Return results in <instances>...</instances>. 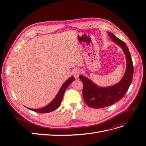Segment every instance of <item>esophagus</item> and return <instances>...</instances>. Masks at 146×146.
<instances>
[{
  "mask_svg": "<svg viewBox=\"0 0 146 146\" xmlns=\"http://www.w3.org/2000/svg\"><path fill=\"white\" fill-rule=\"evenodd\" d=\"M80 73H81L80 70V69H74V70H73V72H72V74H73V75H74V77L76 78H78V76H80Z\"/></svg>",
  "mask_w": 146,
  "mask_h": 146,
  "instance_id": "obj_1",
  "label": "esophagus"
}]
</instances>
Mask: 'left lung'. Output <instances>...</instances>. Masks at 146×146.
<instances>
[{
    "instance_id": "obj_1",
    "label": "left lung",
    "mask_w": 146,
    "mask_h": 146,
    "mask_svg": "<svg viewBox=\"0 0 146 146\" xmlns=\"http://www.w3.org/2000/svg\"><path fill=\"white\" fill-rule=\"evenodd\" d=\"M110 37L116 44L122 47L124 52L127 67L124 76L121 80L113 86L100 87L83 76H79L83 83V98L85 102L89 107L94 108H100L112 105L122 99L131 85L133 75V65L129 48L125 43L117 38L111 33H108Z\"/></svg>"
}]
</instances>
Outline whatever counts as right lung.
I'll return each instance as SVG.
<instances>
[{
	"label": "right lung",
	"mask_w": 146,
	"mask_h": 146,
	"mask_svg": "<svg viewBox=\"0 0 146 146\" xmlns=\"http://www.w3.org/2000/svg\"><path fill=\"white\" fill-rule=\"evenodd\" d=\"M74 80H75V78L73 77H71L69 78H68V80L66 81V82H64L63 84V85L61 86L60 90H59L58 94H57L56 96H55L54 99L53 100L50 104H48L47 105L45 106L44 107L39 108V109H32L29 108H27L32 110V111L38 112V113H49V112L54 111V110H55L60 105L66 90L67 89V88L69 86L70 84L73 81H74Z\"/></svg>",
	"instance_id": "add662e5"
}]
</instances>
